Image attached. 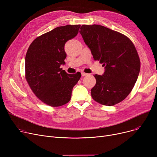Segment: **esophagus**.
Instances as JSON below:
<instances>
[{"label":"esophagus","mask_w":157,"mask_h":157,"mask_svg":"<svg viewBox=\"0 0 157 157\" xmlns=\"http://www.w3.org/2000/svg\"><path fill=\"white\" fill-rule=\"evenodd\" d=\"M81 75L83 76H87L88 74H87V73H85V72H81Z\"/></svg>","instance_id":"1"}]
</instances>
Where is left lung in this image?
<instances>
[{"label":"left lung","instance_id":"8db88e82","mask_svg":"<svg viewBox=\"0 0 157 157\" xmlns=\"http://www.w3.org/2000/svg\"><path fill=\"white\" fill-rule=\"evenodd\" d=\"M79 33L95 60L103 63L102 76L95 74L94 99L111 106L128 95L137 79L141 63L132 42L125 36L99 25H83Z\"/></svg>","mask_w":157,"mask_h":157}]
</instances>
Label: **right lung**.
<instances>
[{"label":"right lung","instance_id":"1","mask_svg":"<svg viewBox=\"0 0 157 157\" xmlns=\"http://www.w3.org/2000/svg\"><path fill=\"white\" fill-rule=\"evenodd\" d=\"M80 25L59 27L37 37L25 56V78L34 94L52 107L61 106L71 100L72 88L81 74H67L62 68L67 54L65 43L76 37Z\"/></svg>","mask_w":157,"mask_h":157}]
</instances>
